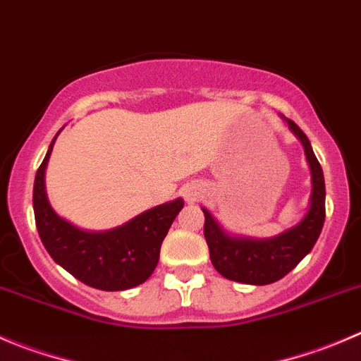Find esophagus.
<instances>
[{"label": "esophagus", "instance_id": "obj_1", "mask_svg": "<svg viewBox=\"0 0 361 361\" xmlns=\"http://www.w3.org/2000/svg\"><path fill=\"white\" fill-rule=\"evenodd\" d=\"M197 197H199V192H197V188H195V187H190V188H187V190H185V199H187L188 202L197 201Z\"/></svg>", "mask_w": 361, "mask_h": 361}]
</instances>
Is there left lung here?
Returning a JSON list of instances; mask_svg holds the SVG:
<instances>
[{
	"instance_id": "8db88e82",
	"label": "left lung",
	"mask_w": 361,
	"mask_h": 361,
	"mask_svg": "<svg viewBox=\"0 0 361 361\" xmlns=\"http://www.w3.org/2000/svg\"><path fill=\"white\" fill-rule=\"evenodd\" d=\"M289 128L302 141L307 162L312 174V194H310L309 212L291 229L279 236L255 240V238L231 236L216 220L204 213V238L209 248V259L222 277L241 284L266 286L281 281L291 271L316 245L324 224V176L321 164L312 152L309 137L295 121L288 120Z\"/></svg>"
}]
</instances>
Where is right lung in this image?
Returning a JSON list of instances; mask_svg holds the SVG:
<instances>
[{
	"label": "right lung",
	"mask_w": 361,
	"mask_h": 361,
	"mask_svg": "<svg viewBox=\"0 0 361 361\" xmlns=\"http://www.w3.org/2000/svg\"><path fill=\"white\" fill-rule=\"evenodd\" d=\"M56 137L33 185L35 222L49 255L77 281L102 291H125L146 282L155 271L162 241L183 208V199L146 209L114 229L100 233L79 229L51 208L45 194V167Z\"/></svg>",
	"instance_id": "add662e5"
}]
</instances>
